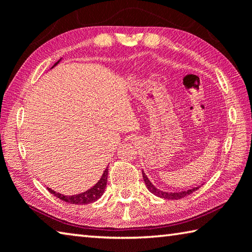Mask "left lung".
I'll return each instance as SVG.
<instances>
[{
    "instance_id": "left-lung-1",
    "label": "left lung",
    "mask_w": 252,
    "mask_h": 252,
    "mask_svg": "<svg viewBox=\"0 0 252 252\" xmlns=\"http://www.w3.org/2000/svg\"><path fill=\"white\" fill-rule=\"evenodd\" d=\"M142 176H143V181H145L146 185H147V189H149L154 195H156V196H158L160 198H165V199H181V198L189 196V194H191L193 191H195V190L199 189V187H194V189H187V190H184V191H176V193L174 191V193H168V191H162L160 189H156L153 184H151L149 179H148L147 175L143 173V170H142Z\"/></svg>"
}]
</instances>
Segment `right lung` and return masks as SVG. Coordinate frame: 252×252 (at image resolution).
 Wrapping results in <instances>:
<instances>
[{"mask_svg": "<svg viewBox=\"0 0 252 252\" xmlns=\"http://www.w3.org/2000/svg\"><path fill=\"white\" fill-rule=\"evenodd\" d=\"M58 63H59V61L56 63L54 66L57 65ZM107 171H109V169L106 168L104 170V173H103L101 179H99V181L95 184L92 189H90L89 190L84 191V193H81V194L67 196V195L56 193V191L51 189H48V190H49L53 195H55L56 197L61 198L63 202L70 203V204H81V205L82 204H90V203L97 201V199L102 196L103 193H104V189H105L106 183H107Z\"/></svg>", "mask_w": 252, "mask_h": 252, "instance_id": "obj_1", "label": "right lung"}]
</instances>
